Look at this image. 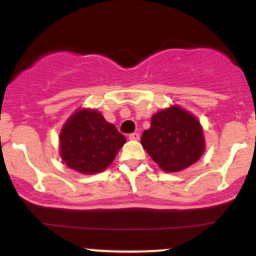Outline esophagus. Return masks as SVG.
I'll use <instances>...</instances> for the list:
<instances>
[{"instance_id":"esophagus-1","label":"esophagus","mask_w":256,"mask_h":256,"mask_svg":"<svg viewBox=\"0 0 256 256\" xmlns=\"http://www.w3.org/2000/svg\"><path fill=\"white\" fill-rule=\"evenodd\" d=\"M128 138L132 140H140V134H138V132H134V134H128Z\"/></svg>"}]
</instances>
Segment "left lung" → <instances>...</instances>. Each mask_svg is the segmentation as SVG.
<instances>
[{
	"mask_svg": "<svg viewBox=\"0 0 256 256\" xmlns=\"http://www.w3.org/2000/svg\"><path fill=\"white\" fill-rule=\"evenodd\" d=\"M140 143L165 172L182 171L192 166L204 150L201 124L179 106L154 114L150 128L143 132Z\"/></svg>",
	"mask_w": 256,
	"mask_h": 256,
	"instance_id": "obj_1",
	"label": "left lung"
}]
</instances>
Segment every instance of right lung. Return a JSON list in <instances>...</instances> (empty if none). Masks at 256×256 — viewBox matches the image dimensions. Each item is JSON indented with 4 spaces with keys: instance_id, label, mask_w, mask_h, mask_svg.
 <instances>
[{
    "instance_id": "1",
    "label": "right lung",
    "mask_w": 256,
    "mask_h": 256,
    "mask_svg": "<svg viewBox=\"0 0 256 256\" xmlns=\"http://www.w3.org/2000/svg\"><path fill=\"white\" fill-rule=\"evenodd\" d=\"M126 138L96 110H79L60 132V155L70 168L98 173L113 162Z\"/></svg>"
}]
</instances>
